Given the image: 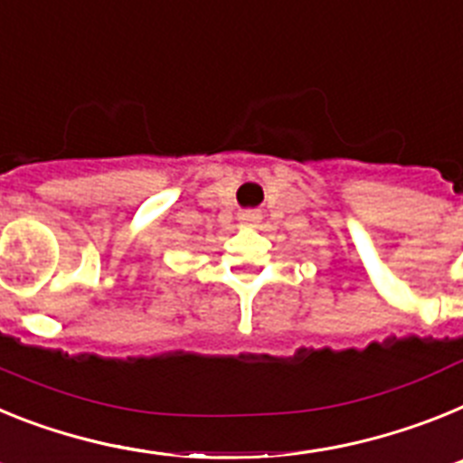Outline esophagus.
Instances as JSON below:
<instances>
[{
    "mask_svg": "<svg viewBox=\"0 0 463 463\" xmlns=\"http://www.w3.org/2000/svg\"><path fill=\"white\" fill-rule=\"evenodd\" d=\"M240 219H242L244 223H259L260 214L259 212H251V209H247V212H242V214H240Z\"/></svg>",
    "mask_w": 463,
    "mask_h": 463,
    "instance_id": "1",
    "label": "esophagus"
}]
</instances>
